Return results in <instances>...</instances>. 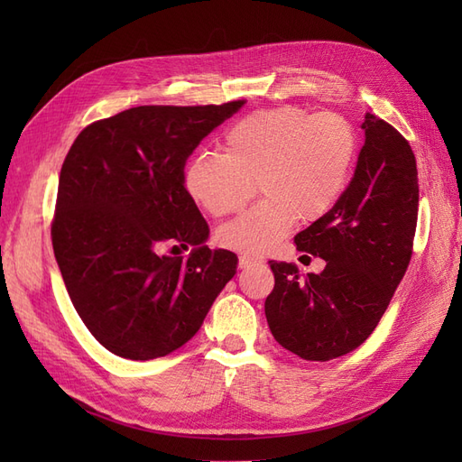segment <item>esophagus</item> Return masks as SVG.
I'll use <instances>...</instances> for the list:
<instances>
[{"label":"esophagus","mask_w":462,"mask_h":462,"mask_svg":"<svg viewBox=\"0 0 462 462\" xmlns=\"http://www.w3.org/2000/svg\"><path fill=\"white\" fill-rule=\"evenodd\" d=\"M256 263H260V260H258V258L246 256V254L239 256V268H250V265H256Z\"/></svg>","instance_id":"esophagus-1"}]
</instances>
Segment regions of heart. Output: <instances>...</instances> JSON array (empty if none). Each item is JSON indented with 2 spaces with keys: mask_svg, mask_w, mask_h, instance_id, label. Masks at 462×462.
Instances as JSON below:
<instances>
[{
  "mask_svg": "<svg viewBox=\"0 0 462 462\" xmlns=\"http://www.w3.org/2000/svg\"><path fill=\"white\" fill-rule=\"evenodd\" d=\"M226 153L199 150L185 170V187L208 214L231 216L254 197L263 200L219 229V243L263 254L297 221L328 216L351 183L360 134L341 114L299 106L254 111L226 133Z\"/></svg>",
  "mask_w": 462,
  "mask_h": 462,
  "instance_id": "obj_1",
  "label": "heart"
}]
</instances>
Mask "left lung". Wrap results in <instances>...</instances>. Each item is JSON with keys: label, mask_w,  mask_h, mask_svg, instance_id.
<instances>
[{"label": "left lung", "mask_w": 462, "mask_h": 462, "mask_svg": "<svg viewBox=\"0 0 462 462\" xmlns=\"http://www.w3.org/2000/svg\"><path fill=\"white\" fill-rule=\"evenodd\" d=\"M355 177L328 216L295 236L304 258L326 260L300 277L270 262L275 277L265 318L275 341L304 360L326 362L365 343L409 268L418 217L414 152L395 127L365 116Z\"/></svg>", "instance_id": "1"}]
</instances>
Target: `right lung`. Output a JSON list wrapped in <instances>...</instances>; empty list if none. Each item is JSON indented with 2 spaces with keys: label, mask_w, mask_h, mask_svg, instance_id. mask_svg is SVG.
<instances>
[{
  "label": "right lung",
  "mask_w": 462,
  "mask_h": 462,
  "mask_svg": "<svg viewBox=\"0 0 462 462\" xmlns=\"http://www.w3.org/2000/svg\"><path fill=\"white\" fill-rule=\"evenodd\" d=\"M138 106L82 129L65 156L51 221L69 297L96 341L131 360L194 337L236 272L209 250L208 223L185 189L187 158L243 107ZM194 245L189 261L165 245Z\"/></svg>",
  "instance_id": "1"
}]
</instances>
